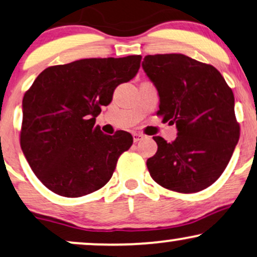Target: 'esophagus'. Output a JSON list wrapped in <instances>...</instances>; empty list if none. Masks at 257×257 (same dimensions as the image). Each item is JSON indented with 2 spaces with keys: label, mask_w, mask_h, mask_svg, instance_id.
I'll use <instances>...</instances> for the list:
<instances>
[{
  "label": "esophagus",
  "mask_w": 257,
  "mask_h": 257,
  "mask_svg": "<svg viewBox=\"0 0 257 257\" xmlns=\"http://www.w3.org/2000/svg\"><path fill=\"white\" fill-rule=\"evenodd\" d=\"M143 139H145V136L143 135V133H139V132L133 133V141H135V143L141 142Z\"/></svg>",
  "instance_id": "1"
}]
</instances>
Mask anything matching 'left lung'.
I'll return each mask as SVG.
<instances>
[{
    "label": "left lung",
    "mask_w": 257,
    "mask_h": 257,
    "mask_svg": "<svg viewBox=\"0 0 257 257\" xmlns=\"http://www.w3.org/2000/svg\"><path fill=\"white\" fill-rule=\"evenodd\" d=\"M143 68L157 87V115L178 130L171 143L153 137L150 175L172 191H202L219 178L238 142L234 93L214 66L183 54L146 55Z\"/></svg>",
    "instance_id": "1"
}]
</instances>
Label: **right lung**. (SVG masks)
<instances>
[{"label": "right lung", "instance_id": "obj_1", "mask_svg": "<svg viewBox=\"0 0 257 257\" xmlns=\"http://www.w3.org/2000/svg\"><path fill=\"white\" fill-rule=\"evenodd\" d=\"M141 61V55H128L51 66L25 93L20 144L33 172L54 194L81 197L111 179L133 138L126 131L104 135L95 116L116 86L135 78Z\"/></svg>", "mask_w": 257, "mask_h": 257}]
</instances>
